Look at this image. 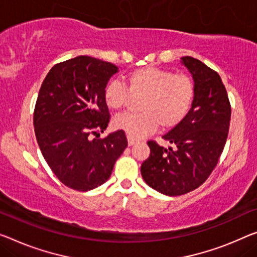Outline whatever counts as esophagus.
<instances>
[{
	"label": "esophagus",
	"mask_w": 257,
	"mask_h": 257,
	"mask_svg": "<svg viewBox=\"0 0 257 257\" xmlns=\"http://www.w3.org/2000/svg\"><path fill=\"white\" fill-rule=\"evenodd\" d=\"M136 142H137V140L132 139V138H127V144H128V146H133L134 144H136Z\"/></svg>",
	"instance_id": "1"
}]
</instances>
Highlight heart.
I'll list each match as a JSON object with an SVG mask.
<instances>
[{"label":"heart","instance_id":"obj_1","mask_svg":"<svg viewBox=\"0 0 257 257\" xmlns=\"http://www.w3.org/2000/svg\"><path fill=\"white\" fill-rule=\"evenodd\" d=\"M125 88L119 81L111 80L103 89V100L109 109L120 110L127 104L130 93L142 95L139 113H126L113 119V127L132 139L148 136L161 126L163 130L178 125L191 109L195 86L186 74H173L171 71L142 66L125 78Z\"/></svg>","mask_w":257,"mask_h":257}]
</instances>
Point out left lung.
<instances>
[{
    "mask_svg": "<svg viewBox=\"0 0 257 257\" xmlns=\"http://www.w3.org/2000/svg\"><path fill=\"white\" fill-rule=\"evenodd\" d=\"M192 74L195 95L186 117L164 134L169 149L148 141L151 155L141 164L148 186L169 196L202 185L218 163L227 139L231 104L219 74L196 58L181 57Z\"/></svg>",
    "mask_w": 257,
    "mask_h": 257,
    "instance_id": "left-lung-1",
    "label": "left lung"
}]
</instances>
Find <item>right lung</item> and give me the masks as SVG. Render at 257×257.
Returning a JSON list of instances; mask_svg holds the SVG:
<instances>
[{
  "mask_svg": "<svg viewBox=\"0 0 257 257\" xmlns=\"http://www.w3.org/2000/svg\"><path fill=\"white\" fill-rule=\"evenodd\" d=\"M116 65L78 56L54 65L43 80L34 109V132L47 163L65 186L80 192L101 186L127 147L125 133L105 131L109 109L103 89Z\"/></svg>",
  "mask_w": 257,
  "mask_h": 257,
  "instance_id": "obj_1",
  "label": "right lung"
}]
</instances>
